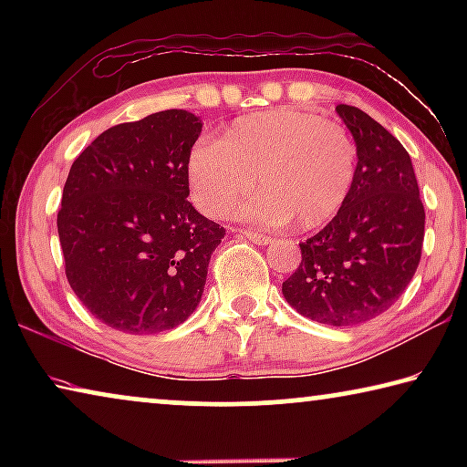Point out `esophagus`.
<instances>
[{"label":"esophagus","mask_w":467,"mask_h":467,"mask_svg":"<svg viewBox=\"0 0 467 467\" xmlns=\"http://www.w3.org/2000/svg\"><path fill=\"white\" fill-rule=\"evenodd\" d=\"M241 234H244V236H247L249 241L257 243V244H267V243H272V236H265V234H262V233H255V231H241Z\"/></svg>","instance_id":"esophagus-1"}]
</instances>
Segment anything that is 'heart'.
<instances>
[{
  "label": "heart",
  "instance_id": "obj_1",
  "mask_svg": "<svg viewBox=\"0 0 467 467\" xmlns=\"http://www.w3.org/2000/svg\"><path fill=\"white\" fill-rule=\"evenodd\" d=\"M357 141L344 125L298 109L259 110L228 125L223 140L200 141L187 158L193 197L210 216L236 214L264 226L329 223L357 181Z\"/></svg>",
  "mask_w": 467,
  "mask_h": 467
}]
</instances>
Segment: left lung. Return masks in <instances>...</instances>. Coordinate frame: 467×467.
Listing matches in <instances>:
<instances>
[{"mask_svg":"<svg viewBox=\"0 0 467 467\" xmlns=\"http://www.w3.org/2000/svg\"><path fill=\"white\" fill-rule=\"evenodd\" d=\"M336 113L357 141V181L331 223L300 243L303 262L282 295L305 317L350 327L385 313L414 278L424 205L406 148L365 110Z\"/></svg>","mask_w":467,"mask_h":467,"instance_id":"left-lung-1","label":"left lung"}]
</instances>
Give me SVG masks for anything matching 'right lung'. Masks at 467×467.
Masks as SVG:
<instances>
[{
  "instance_id": "1",
  "label": "right lung",
  "mask_w": 467,
  "mask_h": 467,
  "mask_svg": "<svg viewBox=\"0 0 467 467\" xmlns=\"http://www.w3.org/2000/svg\"><path fill=\"white\" fill-rule=\"evenodd\" d=\"M202 125L183 109L115 125L69 169L57 214L66 275L109 327L158 334L200 305L226 234L187 202V158Z\"/></svg>"
}]
</instances>
